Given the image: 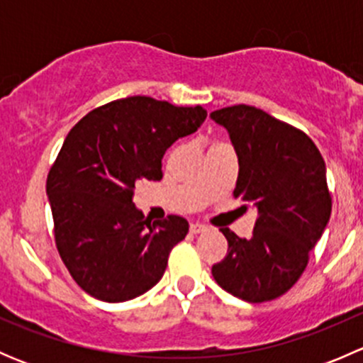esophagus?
Segmentation results:
<instances>
[{
    "mask_svg": "<svg viewBox=\"0 0 363 363\" xmlns=\"http://www.w3.org/2000/svg\"><path fill=\"white\" fill-rule=\"evenodd\" d=\"M207 230H208L207 226L202 225V223H193V225L189 226V232L195 233V235H196V233H203V232H207Z\"/></svg>",
    "mask_w": 363,
    "mask_h": 363,
    "instance_id": "34e87169",
    "label": "esophagus"
}]
</instances>
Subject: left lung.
Segmentation results:
<instances>
[{
	"label": "left lung",
	"instance_id": "left-lung-1",
	"mask_svg": "<svg viewBox=\"0 0 363 363\" xmlns=\"http://www.w3.org/2000/svg\"><path fill=\"white\" fill-rule=\"evenodd\" d=\"M230 135L239 160L233 195L258 211L251 239L223 228L228 252L212 265L216 283L246 302H267L290 290L328 225L327 168L303 131L250 105L211 113Z\"/></svg>",
	"mask_w": 363,
	"mask_h": 363
}]
</instances>
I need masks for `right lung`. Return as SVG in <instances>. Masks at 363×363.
Returning <instances> with one entry per match:
<instances>
[{"label":"right lung","instance_id":"1","mask_svg":"<svg viewBox=\"0 0 363 363\" xmlns=\"http://www.w3.org/2000/svg\"><path fill=\"white\" fill-rule=\"evenodd\" d=\"M205 117L200 105L130 96L94 108L69 130L47 175V196L57 251L86 294L126 302L163 277L189 225L181 216L151 223L133 203L135 184L160 181L167 149Z\"/></svg>","mask_w":363,"mask_h":363}]
</instances>
